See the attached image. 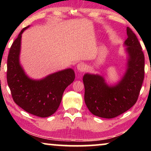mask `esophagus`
Returning <instances> with one entry per match:
<instances>
[{
    "mask_svg": "<svg viewBox=\"0 0 151 151\" xmlns=\"http://www.w3.org/2000/svg\"><path fill=\"white\" fill-rule=\"evenodd\" d=\"M77 70L79 72H83L86 70V65L83 63H78L77 65Z\"/></svg>",
    "mask_w": 151,
    "mask_h": 151,
    "instance_id": "obj_1",
    "label": "esophagus"
}]
</instances>
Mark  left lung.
I'll return each mask as SVG.
<instances>
[{
  "label": "left lung",
  "instance_id": "obj_1",
  "mask_svg": "<svg viewBox=\"0 0 151 151\" xmlns=\"http://www.w3.org/2000/svg\"><path fill=\"white\" fill-rule=\"evenodd\" d=\"M124 41L129 56L124 75L114 86H109L99 75L86 73L83 76L85 102L94 115L105 119L120 115L136 103L145 76V56L137 36L127 28Z\"/></svg>",
  "mask_w": 151,
  "mask_h": 151
}]
</instances>
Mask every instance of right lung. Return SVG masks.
I'll return each instance as SVG.
<instances>
[{"instance_id": "obj_1", "label": "right lung", "mask_w": 151, "mask_h": 151, "mask_svg": "<svg viewBox=\"0 0 151 151\" xmlns=\"http://www.w3.org/2000/svg\"><path fill=\"white\" fill-rule=\"evenodd\" d=\"M29 26L22 29L12 43L7 59V83L12 99L25 111L39 117H48L57 111L64 91L75 80L72 68L58 71L41 80L28 77L20 65L22 34Z\"/></svg>"}]
</instances>
